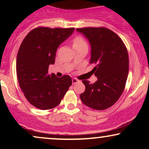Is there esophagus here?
<instances>
[{
    "instance_id": "esophagus-1",
    "label": "esophagus",
    "mask_w": 149,
    "mask_h": 149,
    "mask_svg": "<svg viewBox=\"0 0 149 149\" xmlns=\"http://www.w3.org/2000/svg\"><path fill=\"white\" fill-rule=\"evenodd\" d=\"M78 82H80V81L78 79H76V78H72V83H73V84H76V83H78Z\"/></svg>"
}]
</instances>
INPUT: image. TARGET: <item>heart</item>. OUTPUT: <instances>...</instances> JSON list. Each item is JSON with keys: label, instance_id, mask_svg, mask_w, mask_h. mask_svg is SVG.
<instances>
[{"label": "heart", "instance_id": "heart-1", "mask_svg": "<svg viewBox=\"0 0 149 149\" xmlns=\"http://www.w3.org/2000/svg\"><path fill=\"white\" fill-rule=\"evenodd\" d=\"M86 42L85 40L82 38L81 37H76V38L73 40V47H76V46H80L82 45H85Z\"/></svg>", "mask_w": 149, "mask_h": 149}]
</instances>
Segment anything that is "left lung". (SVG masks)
Instances as JSON below:
<instances>
[{
    "label": "left lung",
    "instance_id": "8db88e82",
    "mask_svg": "<svg viewBox=\"0 0 149 149\" xmlns=\"http://www.w3.org/2000/svg\"><path fill=\"white\" fill-rule=\"evenodd\" d=\"M88 40L91 47L90 64L97 80L91 84L83 80L85 90L80 97L85 105L104 110L118 100L123 92L129 71L128 53L123 40L107 28L77 29Z\"/></svg>",
    "mask_w": 149,
    "mask_h": 149
}]
</instances>
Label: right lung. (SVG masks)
<instances>
[{"instance_id": "add662e5", "label": "right lung", "mask_w": 149, "mask_h": 149, "mask_svg": "<svg viewBox=\"0 0 149 149\" xmlns=\"http://www.w3.org/2000/svg\"><path fill=\"white\" fill-rule=\"evenodd\" d=\"M74 28L38 27L26 35L17 57V75L29 102L42 110L56 107L72 84L69 76L58 78L49 74L59 46L72 35Z\"/></svg>"}]
</instances>
